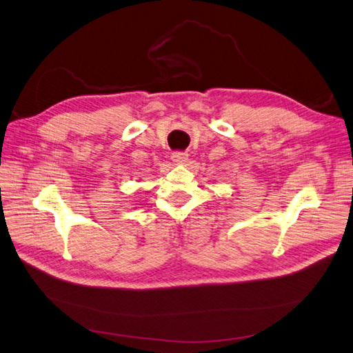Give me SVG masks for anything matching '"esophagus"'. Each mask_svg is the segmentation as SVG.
I'll list each match as a JSON object with an SVG mask.
<instances>
[{
	"mask_svg": "<svg viewBox=\"0 0 353 353\" xmlns=\"http://www.w3.org/2000/svg\"><path fill=\"white\" fill-rule=\"evenodd\" d=\"M170 157H172V160H174L175 163H184L185 160H187V157H188V154L185 152H174Z\"/></svg>",
	"mask_w": 353,
	"mask_h": 353,
	"instance_id": "obj_1",
	"label": "esophagus"
}]
</instances>
